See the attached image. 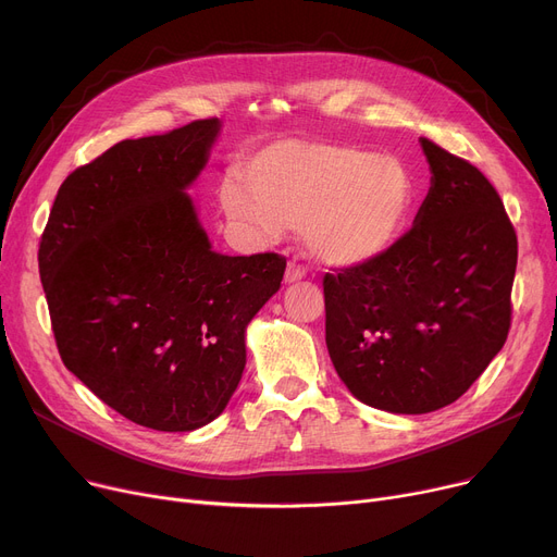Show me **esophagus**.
<instances>
[{
    "label": "esophagus",
    "mask_w": 557,
    "mask_h": 557,
    "mask_svg": "<svg viewBox=\"0 0 557 557\" xmlns=\"http://www.w3.org/2000/svg\"><path fill=\"white\" fill-rule=\"evenodd\" d=\"M302 277H307V269L300 267V263H296V261H288V267H286V282H288V284H290V282H300Z\"/></svg>",
    "instance_id": "obj_1"
}]
</instances>
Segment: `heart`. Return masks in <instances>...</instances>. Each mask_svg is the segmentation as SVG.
Instances as JSON below:
<instances>
[{"instance_id": "heart-1", "label": "heart", "mask_w": 557, "mask_h": 557, "mask_svg": "<svg viewBox=\"0 0 557 557\" xmlns=\"http://www.w3.org/2000/svg\"><path fill=\"white\" fill-rule=\"evenodd\" d=\"M245 191L225 183V214L257 242L284 227L302 230L325 267L355 269L384 257L399 239L413 205L411 175L397 158L357 146L280 141L242 166Z\"/></svg>"}]
</instances>
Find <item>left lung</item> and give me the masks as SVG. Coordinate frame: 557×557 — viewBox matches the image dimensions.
Masks as SVG:
<instances>
[{"mask_svg": "<svg viewBox=\"0 0 557 557\" xmlns=\"http://www.w3.org/2000/svg\"><path fill=\"white\" fill-rule=\"evenodd\" d=\"M431 187L413 227L363 267L325 273V341L357 399L437 411L467 393L510 330L517 232L467 160L422 137Z\"/></svg>", "mask_w": 557, "mask_h": 557, "instance_id": "1", "label": "left lung"}]
</instances>
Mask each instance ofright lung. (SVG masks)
<instances>
[{
    "instance_id": "right-lung-1",
    "label": "right lung",
    "mask_w": 557,
    "mask_h": 557,
    "mask_svg": "<svg viewBox=\"0 0 557 557\" xmlns=\"http://www.w3.org/2000/svg\"><path fill=\"white\" fill-rule=\"evenodd\" d=\"M219 120L124 139L72 171L38 267L58 352L126 420L194 431L223 413L246 366V327L286 259L214 252L185 189Z\"/></svg>"
}]
</instances>
